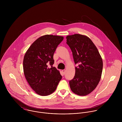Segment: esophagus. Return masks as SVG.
Masks as SVG:
<instances>
[{
	"label": "esophagus",
	"instance_id": "1",
	"mask_svg": "<svg viewBox=\"0 0 122 122\" xmlns=\"http://www.w3.org/2000/svg\"><path fill=\"white\" fill-rule=\"evenodd\" d=\"M62 73L64 75V74H65V70H62Z\"/></svg>",
	"mask_w": 122,
	"mask_h": 122
}]
</instances>
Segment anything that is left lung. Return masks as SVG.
<instances>
[{"mask_svg": "<svg viewBox=\"0 0 122 122\" xmlns=\"http://www.w3.org/2000/svg\"><path fill=\"white\" fill-rule=\"evenodd\" d=\"M66 43L72 52L75 75L69 82L71 91L85 96L98 85L102 74L103 61L97 47L87 36L76 34L67 36Z\"/></svg>", "mask_w": 122, "mask_h": 122, "instance_id": "1", "label": "left lung"}]
</instances>
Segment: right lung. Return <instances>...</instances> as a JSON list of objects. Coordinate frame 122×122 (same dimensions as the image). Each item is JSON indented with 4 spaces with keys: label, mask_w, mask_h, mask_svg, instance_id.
Masks as SVG:
<instances>
[{
    "label": "right lung",
    "mask_w": 122,
    "mask_h": 122,
    "mask_svg": "<svg viewBox=\"0 0 122 122\" xmlns=\"http://www.w3.org/2000/svg\"><path fill=\"white\" fill-rule=\"evenodd\" d=\"M63 38L55 35L43 36L25 53L23 61L24 76L30 86L39 95L52 94L62 78L59 71L52 65L53 54ZM49 64L52 67L48 68Z\"/></svg>",
    "instance_id": "1"
}]
</instances>
